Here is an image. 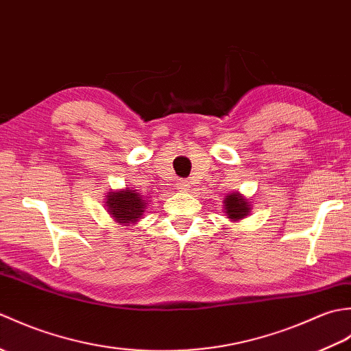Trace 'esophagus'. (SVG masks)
I'll return each mask as SVG.
<instances>
[{
	"mask_svg": "<svg viewBox=\"0 0 351 351\" xmlns=\"http://www.w3.org/2000/svg\"><path fill=\"white\" fill-rule=\"evenodd\" d=\"M176 189L178 190H181V191H187V190H190V182L189 181H178L176 182Z\"/></svg>",
	"mask_w": 351,
	"mask_h": 351,
	"instance_id": "obj_1",
	"label": "esophagus"
}]
</instances>
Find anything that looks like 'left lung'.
Masks as SVG:
<instances>
[{
	"mask_svg": "<svg viewBox=\"0 0 351 351\" xmlns=\"http://www.w3.org/2000/svg\"><path fill=\"white\" fill-rule=\"evenodd\" d=\"M223 204H225L223 205V208H225L228 219H230L232 221H238V220L244 219L250 211L249 202L240 195V193H230V195L226 196L225 202Z\"/></svg>",
	"mask_w": 351,
	"mask_h": 351,
	"instance_id": "obj_1",
	"label": "left lung"
}]
</instances>
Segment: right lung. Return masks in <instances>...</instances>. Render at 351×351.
<instances>
[{"mask_svg":"<svg viewBox=\"0 0 351 351\" xmlns=\"http://www.w3.org/2000/svg\"><path fill=\"white\" fill-rule=\"evenodd\" d=\"M106 205L111 217L121 225H134L146 210L145 196L137 190L108 191Z\"/></svg>","mask_w":351,"mask_h":351,"instance_id":"right-lung-1","label":"right lung"}]
</instances>
